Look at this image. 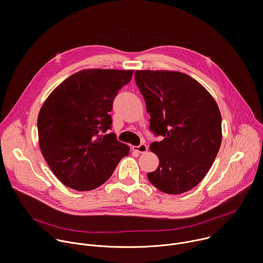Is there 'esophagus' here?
I'll list each match as a JSON object with an SVG mask.
<instances>
[{"label": "esophagus", "mask_w": 263, "mask_h": 263, "mask_svg": "<svg viewBox=\"0 0 263 263\" xmlns=\"http://www.w3.org/2000/svg\"><path fill=\"white\" fill-rule=\"evenodd\" d=\"M133 149H134V151L142 154V153H145L147 151V145L145 143H140L137 146H133Z\"/></svg>", "instance_id": "1"}]
</instances>
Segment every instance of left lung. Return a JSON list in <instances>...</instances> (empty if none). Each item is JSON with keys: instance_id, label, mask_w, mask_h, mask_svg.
<instances>
[{"instance_id": "1", "label": "left lung", "mask_w": 263, "mask_h": 263, "mask_svg": "<svg viewBox=\"0 0 263 263\" xmlns=\"http://www.w3.org/2000/svg\"><path fill=\"white\" fill-rule=\"evenodd\" d=\"M135 82L149 114V130L163 136L149 149L159 158L147 178L168 195L197 186L210 170L221 142V116L207 89L172 70H135Z\"/></svg>"}]
</instances>
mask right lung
I'll return each mask as SVG.
<instances>
[{"instance_id": "right-lung-1", "label": "right lung", "mask_w": 263, "mask_h": 263, "mask_svg": "<svg viewBox=\"0 0 263 263\" xmlns=\"http://www.w3.org/2000/svg\"><path fill=\"white\" fill-rule=\"evenodd\" d=\"M133 70L82 69L47 98L37 119L41 151L58 180L86 192L105 183L130 147L119 141L109 115Z\"/></svg>"}]
</instances>
